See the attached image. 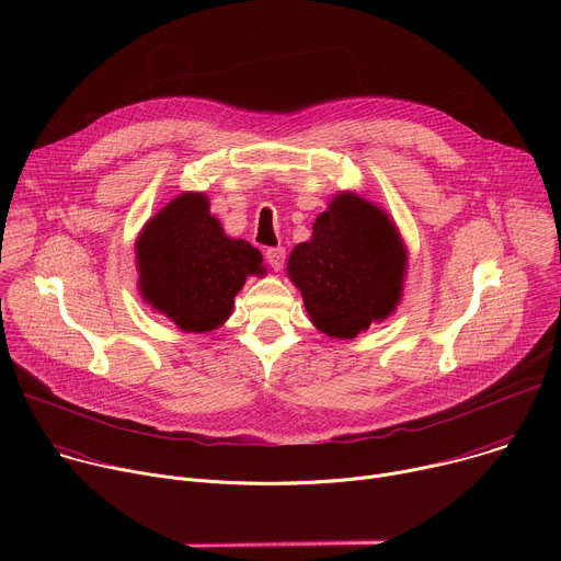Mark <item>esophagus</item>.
Returning <instances> with one entry per match:
<instances>
[{
  "mask_svg": "<svg viewBox=\"0 0 561 561\" xmlns=\"http://www.w3.org/2000/svg\"><path fill=\"white\" fill-rule=\"evenodd\" d=\"M266 260H268V264H271L273 271H282V268H284V262H286V251H284L282 247L268 249V251H266Z\"/></svg>",
  "mask_w": 561,
  "mask_h": 561,
  "instance_id": "1",
  "label": "esophagus"
}]
</instances>
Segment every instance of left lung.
Returning a JSON list of instances; mask_svg holds the SVG:
<instances>
[{
    "label": "left lung",
    "instance_id": "left-lung-1",
    "mask_svg": "<svg viewBox=\"0 0 561 561\" xmlns=\"http://www.w3.org/2000/svg\"><path fill=\"white\" fill-rule=\"evenodd\" d=\"M409 251L390 215L353 191L337 193L293 249L286 275L312 327L353 340L390 317L404 293Z\"/></svg>",
    "mask_w": 561,
    "mask_h": 561
}]
</instances>
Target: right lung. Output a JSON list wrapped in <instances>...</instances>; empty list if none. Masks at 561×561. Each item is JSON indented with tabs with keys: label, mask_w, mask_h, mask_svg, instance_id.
<instances>
[{
	"label": "right lung",
	"mask_w": 561,
	"mask_h": 561,
	"mask_svg": "<svg viewBox=\"0 0 561 561\" xmlns=\"http://www.w3.org/2000/svg\"><path fill=\"white\" fill-rule=\"evenodd\" d=\"M262 253L232 239L210 215L204 193L186 191L154 213L137 234L141 299L184 333L219 329L249 275H264Z\"/></svg>",
	"instance_id": "obj_1"
}]
</instances>
